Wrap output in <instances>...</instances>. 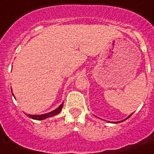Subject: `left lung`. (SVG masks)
I'll return each mask as SVG.
<instances>
[{"instance_id":"1","label":"left lung","mask_w":154,"mask_h":154,"mask_svg":"<svg viewBox=\"0 0 154 154\" xmlns=\"http://www.w3.org/2000/svg\"><path fill=\"white\" fill-rule=\"evenodd\" d=\"M128 117H127V118H128ZM127 118H126V119H127Z\"/></svg>"}]
</instances>
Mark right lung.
I'll return each instance as SVG.
<instances>
[{
	"instance_id": "1",
	"label": "right lung",
	"mask_w": 154,
	"mask_h": 154,
	"mask_svg": "<svg viewBox=\"0 0 154 154\" xmlns=\"http://www.w3.org/2000/svg\"><path fill=\"white\" fill-rule=\"evenodd\" d=\"M63 107V103L61 105L57 108V109H56L55 110H53L52 112H49V113H46V114H42V115H29L28 116L30 117V118H32V119H35V120H44L45 118H48V117H53V116H55L57 113L60 112V110L62 109Z\"/></svg>"
}]
</instances>
